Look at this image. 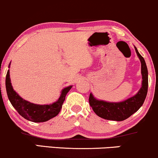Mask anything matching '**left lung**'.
I'll return each mask as SVG.
<instances>
[{
  "instance_id": "left-lung-1",
  "label": "left lung",
  "mask_w": 158,
  "mask_h": 158,
  "mask_svg": "<svg viewBox=\"0 0 158 158\" xmlns=\"http://www.w3.org/2000/svg\"><path fill=\"white\" fill-rule=\"evenodd\" d=\"M135 48L141 62L142 87L134 97L119 102L99 100L94 97L93 94H90L89 97L90 106L99 117L108 120L123 121L131 117L143 106L148 92V70L143 57L139 53L135 47Z\"/></svg>"
}]
</instances>
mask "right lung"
<instances>
[{"instance_id": "right-lung-1", "label": "right lung", "mask_w": 158, "mask_h": 158, "mask_svg": "<svg viewBox=\"0 0 158 158\" xmlns=\"http://www.w3.org/2000/svg\"><path fill=\"white\" fill-rule=\"evenodd\" d=\"M10 66V64L9 68ZM71 88L72 85L64 88L61 90L59 99L52 104L37 105L22 99L13 90L10 77V70L7 71L6 77V94L12 106L23 118L34 123L46 122L57 116L61 109L67 94Z\"/></svg>"}]
</instances>
